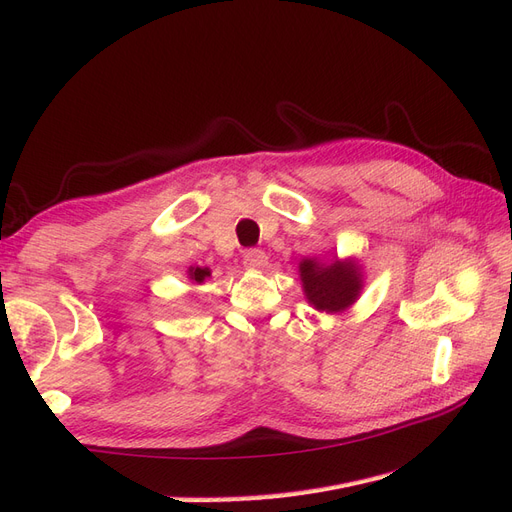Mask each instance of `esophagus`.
<instances>
[{"label": "esophagus", "instance_id": "obj_1", "mask_svg": "<svg viewBox=\"0 0 512 512\" xmlns=\"http://www.w3.org/2000/svg\"><path fill=\"white\" fill-rule=\"evenodd\" d=\"M267 262H269L267 254L262 250H256V247L254 250H245V254H243V265L247 269H265Z\"/></svg>", "mask_w": 512, "mask_h": 512}]
</instances>
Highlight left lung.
I'll list each match as a JSON object with an SVG mask.
<instances>
[{"label":"left lung","instance_id":"left-lung-1","mask_svg":"<svg viewBox=\"0 0 512 512\" xmlns=\"http://www.w3.org/2000/svg\"><path fill=\"white\" fill-rule=\"evenodd\" d=\"M301 280L305 297L320 312H342L354 303L361 290L359 269L354 262L333 260L331 265H318L316 260L301 262Z\"/></svg>","mask_w":512,"mask_h":512}]
</instances>
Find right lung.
Masks as SVG:
<instances>
[{
  "instance_id": "right-lung-1",
  "label": "right lung",
  "mask_w": 512,
  "mask_h": 512,
  "mask_svg": "<svg viewBox=\"0 0 512 512\" xmlns=\"http://www.w3.org/2000/svg\"><path fill=\"white\" fill-rule=\"evenodd\" d=\"M188 273H190V277H192L194 282H203L205 277H209V275H211V271H209V269H200V267H192Z\"/></svg>"
}]
</instances>
